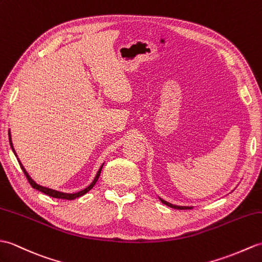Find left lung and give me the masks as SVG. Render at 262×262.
Listing matches in <instances>:
<instances>
[{
  "label": "left lung",
  "instance_id": "1",
  "mask_svg": "<svg viewBox=\"0 0 262 262\" xmlns=\"http://www.w3.org/2000/svg\"><path fill=\"white\" fill-rule=\"evenodd\" d=\"M159 199L161 200V202H162V203H164V204H165V205L169 206V208L178 209V210H190V209H193V206H182V205H174V204L169 203V202H167V201L163 200V199H161V198H159Z\"/></svg>",
  "mask_w": 262,
  "mask_h": 262
}]
</instances>
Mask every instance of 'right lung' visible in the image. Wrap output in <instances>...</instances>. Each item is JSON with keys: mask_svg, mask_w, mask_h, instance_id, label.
<instances>
[{"mask_svg": "<svg viewBox=\"0 0 262 262\" xmlns=\"http://www.w3.org/2000/svg\"><path fill=\"white\" fill-rule=\"evenodd\" d=\"M9 139H10L11 148H12V150H13V153H14V155L16 156V159H17V155H16V153H15V149H14V147H13V144H12V141H11V133H10V130H9ZM17 162H19L20 166H21V168H22V171L24 172V174H26L27 179H28V181H29V183L31 184V186H32L33 188H35V190H38V191H40V192H42V193L47 194V195H49V196H52V198H56V199H63V200H75V199L80 198V196L84 195V194H86V193H88V192L91 190V188H93V187L95 186V184L97 183V181H98L99 176H100V173H101L102 166H103V163H102V165L99 167L98 172H97L94 181L91 182V184H90L89 186H87L86 188H83V190L79 191V192H76V193H64V192H60V191L52 190V188H49V187L42 186V185H39L38 183H35V182L31 179V176H30L29 173L26 171V168H24V166L22 165V163L20 162L19 159H17Z\"/></svg>", "mask_w": 262, "mask_h": 262, "instance_id": "right-lung-1", "label": "right lung"}]
</instances>
